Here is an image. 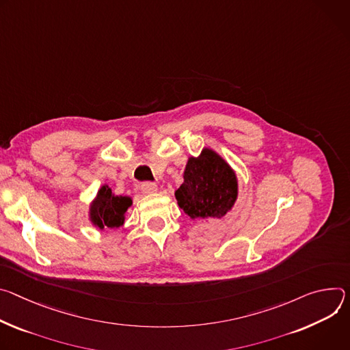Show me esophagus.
Wrapping results in <instances>:
<instances>
[{
    "instance_id": "34e87169",
    "label": "esophagus",
    "mask_w": 350,
    "mask_h": 350,
    "mask_svg": "<svg viewBox=\"0 0 350 350\" xmlns=\"http://www.w3.org/2000/svg\"><path fill=\"white\" fill-rule=\"evenodd\" d=\"M140 189H142L143 193H146V195H151V193H155L159 190V186L155 185L154 182H143Z\"/></svg>"
}]
</instances>
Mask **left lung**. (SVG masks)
Here are the masks:
<instances>
[{"label":"left lung","mask_w":350,"mask_h":350,"mask_svg":"<svg viewBox=\"0 0 350 350\" xmlns=\"http://www.w3.org/2000/svg\"><path fill=\"white\" fill-rule=\"evenodd\" d=\"M175 198L191 219L221 218L237 202L238 179L219 154L203 148L199 157L187 160Z\"/></svg>","instance_id":"8db88e82"}]
</instances>
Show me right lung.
Listing matches in <instances>:
<instances>
[{
	"mask_svg": "<svg viewBox=\"0 0 350 350\" xmlns=\"http://www.w3.org/2000/svg\"><path fill=\"white\" fill-rule=\"evenodd\" d=\"M132 206L128 196H115L108 185H103L90 204V222L100 229H116L125 222V213Z\"/></svg>",
	"mask_w": 350,
	"mask_h": 350,
	"instance_id": "right-lung-1",
	"label": "right lung"
}]
</instances>
